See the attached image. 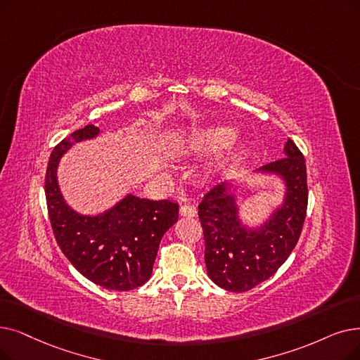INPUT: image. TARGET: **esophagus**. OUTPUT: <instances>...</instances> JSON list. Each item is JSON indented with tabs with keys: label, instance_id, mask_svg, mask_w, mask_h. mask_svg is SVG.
<instances>
[{
	"label": "esophagus",
	"instance_id": "esophagus-1",
	"mask_svg": "<svg viewBox=\"0 0 360 360\" xmlns=\"http://www.w3.org/2000/svg\"><path fill=\"white\" fill-rule=\"evenodd\" d=\"M179 214L184 217H194L197 214V209L191 205H185L179 209Z\"/></svg>",
	"mask_w": 360,
	"mask_h": 360
}]
</instances>
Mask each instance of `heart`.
Masks as SVG:
<instances>
[{
	"mask_svg": "<svg viewBox=\"0 0 360 360\" xmlns=\"http://www.w3.org/2000/svg\"><path fill=\"white\" fill-rule=\"evenodd\" d=\"M240 135L236 131H231L228 127L224 124H216V127L202 128L198 131H193L191 134L184 138V150L193 153V154H202V153H210L217 150L219 147L225 146L224 154L217 155V158L210 162L206 167V175H214L216 172L221 169L226 160L233 146L237 144Z\"/></svg>",
	"mask_w": 360,
	"mask_h": 360,
	"instance_id": "heart-1",
	"label": "heart"
}]
</instances>
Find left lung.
<instances>
[{
	"mask_svg": "<svg viewBox=\"0 0 360 360\" xmlns=\"http://www.w3.org/2000/svg\"><path fill=\"white\" fill-rule=\"evenodd\" d=\"M284 155L255 172L284 185L283 200L259 225L243 222L236 181L216 185L200 202L207 275L226 291H248L271 278L299 241L307 209L306 163L291 139Z\"/></svg>",
	"mask_w": 360,
	"mask_h": 360,
	"instance_id": "left-lung-1",
	"label": "left lung"
}]
</instances>
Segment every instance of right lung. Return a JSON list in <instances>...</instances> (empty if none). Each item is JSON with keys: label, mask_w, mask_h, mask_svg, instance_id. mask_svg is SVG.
I'll list each match as a JSON object with an SVG mask.
<instances>
[{"label": "right lung", "mask_w": 360, "mask_h": 360, "mask_svg": "<svg viewBox=\"0 0 360 360\" xmlns=\"http://www.w3.org/2000/svg\"><path fill=\"white\" fill-rule=\"evenodd\" d=\"M100 135L86 124L57 144L45 175V197L56 241L68 260L91 283L113 291H129L151 276L160 241L178 221L179 206L127 194L98 214L76 212L60 190V159L77 143Z\"/></svg>", "instance_id": "add662e5"}]
</instances>
